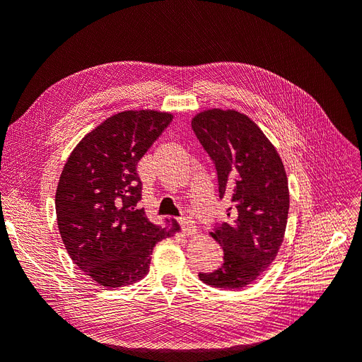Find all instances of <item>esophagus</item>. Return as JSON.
Masks as SVG:
<instances>
[{
  "instance_id": "obj_1",
  "label": "esophagus",
  "mask_w": 362,
  "mask_h": 362,
  "mask_svg": "<svg viewBox=\"0 0 362 362\" xmlns=\"http://www.w3.org/2000/svg\"><path fill=\"white\" fill-rule=\"evenodd\" d=\"M180 225H181V229H182V233L184 234H187V235H192V234H194L196 233V226H194V222L192 221L190 217H181L180 218Z\"/></svg>"
}]
</instances>
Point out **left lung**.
<instances>
[{
	"mask_svg": "<svg viewBox=\"0 0 362 362\" xmlns=\"http://www.w3.org/2000/svg\"><path fill=\"white\" fill-rule=\"evenodd\" d=\"M192 129L211 158L218 198L228 196L229 222L214 223L211 237L223 249V264L199 272L217 288H243L275 259L286 233L290 194L276 149L252 120L234 110L196 115Z\"/></svg>",
	"mask_w": 362,
	"mask_h": 362,
	"instance_id": "left-lung-1",
	"label": "left lung"
}]
</instances>
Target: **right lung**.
Wrapping results in <instances>:
<instances>
[{
	"instance_id": "1",
	"label": "right lung",
	"mask_w": 362,
	"mask_h": 362,
	"mask_svg": "<svg viewBox=\"0 0 362 362\" xmlns=\"http://www.w3.org/2000/svg\"><path fill=\"white\" fill-rule=\"evenodd\" d=\"M172 122L152 110L122 112L96 127L72 151L56 192V214L71 259L105 288L134 284L149 272L154 246L177 233L148 221L137 163Z\"/></svg>"
}]
</instances>
